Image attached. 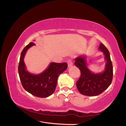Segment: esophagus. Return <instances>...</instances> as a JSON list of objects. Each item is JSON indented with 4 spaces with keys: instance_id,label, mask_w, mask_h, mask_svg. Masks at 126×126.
<instances>
[{
    "instance_id": "1",
    "label": "esophagus",
    "mask_w": 126,
    "mask_h": 126,
    "mask_svg": "<svg viewBox=\"0 0 126 126\" xmlns=\"http://www.w3.org/2000/svg\"><path fill=\"white\" fill-rule=\"evenodd\" d=\"M67 62V64L69 67H71V66H72V65H73V62H72V59H69Z\"/></svg>"
}]
</instances>
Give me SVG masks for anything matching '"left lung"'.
<instances>
[{
	"label": "left lung",
	"mask_w": 126,
	"mask_h": 126,
	"mask_svg": "<svg viewBox=\"0 0 126 126\" xmlns=\"http://www.w3.org/2000/svg\"><path fill=\"white\" fill-rule=\"evenodd\" d=\"M99 49L104 53L107 63L105 70L102 73H93L88 69L85 56H79L75 59V65L79 69L81 74L76 82L79 92L86 96H96L101 94L111 85L113 76V68L110 54L108 49L102 43Z\"/></svg>",
	"instance_id": "1"
}]
</instances>
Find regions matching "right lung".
<instances>
[{"mask_svg":"<svg viewBox=\"0 0 126 126\" xmlns=\"http://www.w3.org/2000/svg\"><path fill=\"white\" fill-rule=\"evenodd\" d=\"M35 45L31 42L23 49L20 57L18 72L23 88L29 93L40 98L48 97L53 94L57 85V78L67 69L66 63H51L43 73L33 75L25 68L24 57L29 48Z\"/></svg>","mask_w":126,"mask_h":126,"instance_id":"add662e5","label":"right lung"}]
</instances>
